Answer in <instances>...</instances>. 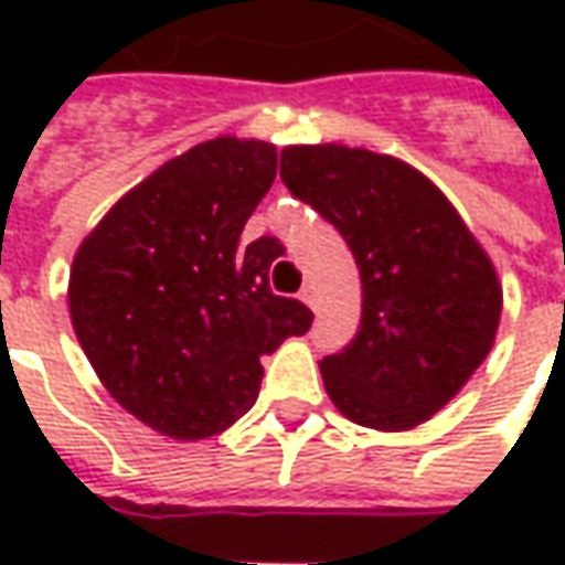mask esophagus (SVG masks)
Wrapping results in <instances>:
<instances>
[{
  "label": "esophagus",
  "instance_id": "obj_1",
  "mask_svg": "<svg viewBox=\"0 0 565 565\" xmlns=\"http://www.w3.org/2000/svg\"><path fill=\"white\" fill-rule=\"evenodd\" d=\"M301 301H305L311 311H317V308H320V295H317V286H311V282H308V286L301 289Z\"/></svg>",
  "mask_w": 565,
  "mask_h": 565
}]
</instances>
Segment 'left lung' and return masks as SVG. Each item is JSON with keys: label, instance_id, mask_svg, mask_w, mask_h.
<instances>
[{"label": "left lung", "instance_id": "left-lung-1", "mask_svg": "<svg viewBox=\"0 0 565 565\" xmlns=\"http://www.w3.org/2000/svg\"><path fill=\"white\" fill-rule=\"evenodd\" d=\"M279 175L352 248L361 327L320 361L337 408L377 430L440 412L488 359L503 292L488 254L418 169L339 143L286 147Z\"/></svg>", "mask_w": 565, "mask_h": 565}]
</instances>
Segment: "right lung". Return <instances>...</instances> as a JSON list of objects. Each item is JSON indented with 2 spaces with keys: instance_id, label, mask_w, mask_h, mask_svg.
Here are the masks:
<instances>
[{
  "instance_id": "obj_1",
  "label": "right lung",
  "mask_w": 565,
  "mask_h": 565,
  "mask_svg": "<svg viewBox=\"0 0 565 565\" xmlns=\"http://www.w3.org/2000/svg\"><path fill=\"white\" fill-rule=\"evenodd\" d=\"M276 179V147L216 138L160 166L75 254L77 342L121 408L175 440L235 424L260 393V359L315 315L273 295L282 245H238Z\"/></svg>"
}]
</instances>
